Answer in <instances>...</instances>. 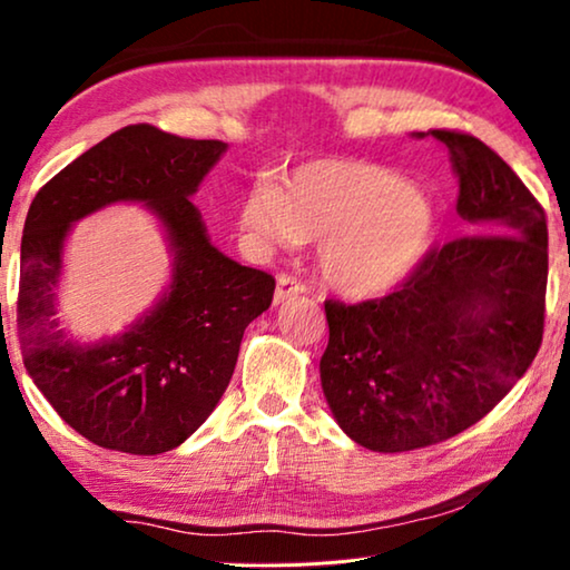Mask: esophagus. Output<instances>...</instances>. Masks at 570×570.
<instances>
[{"mask_svg":"<svg viewBox=\"0 0 570 570\" xmlns=\"http://www.w3.org/2000/svg\"><path fill=\"white\" fill-rule=\"evenodd\" d=\"M306 292V286L304 284H298L294 276H288V274H282L276 278V292H274V304L278 306V304H284L286 298H294V296H298V294H304Z\"/></svg>","mask_w":570,"mask_h":570,"instance_id":"34e87169","label":"esophagus"}]
</instances>
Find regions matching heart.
<instances>
[{"instance_id":"heart-1","label":"heart","mask_w":570,"mask_h":570,"mask_svg":"<svg viewBox=\"0 0 570 570\" xmlns=\"http://www.w3.org/2000/svg\"><path fill=\"white\" fill-rule=\"evenodd\" d=\"M268 248L320 244V268L350 298L390 294L422 264L438 234V208L382 166L350 158L308 160L278 186L248 193L238 214Z\"/></svg>"}]
</instances>
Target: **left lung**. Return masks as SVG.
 <instances>
[{
  "instance_id": "obj_1",
  "label": "left lung",
  "mask_w": 570,
  "mask_h": 570,
  "mask_svg": "<svg viewBox=\"0 0 570 570\" xmlns=\"http://www.w3.org/2000/svg\"><path fill=\"white\" fill-rule=\"evenodd\" d=\"M430 132L450 153L468 236L432 248L390 296L324 304V397L346 435L374 452L460 435L513 390L543 342V208L485 142Z\"/></svg>"
}]
</instances>
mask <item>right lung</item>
<instances>
[{
    "label": "right lung",
    "instance_id": "right-lung-1",
    "mask_svg": "<svg viewBox=\"0 0 570 570\" xmlns=\"http://www.w3.org/2000/svg\"><path fill=\"white\" fill-rule=\"evenodd\" d=\"M226 148L128 125L32 200L17 298L22 360L55 412L95 445L160 455L186 442L224 397L246 326L272 306L274 276L220 254L190 200ZM112 203H140L157 216L174 256L171 284L122 335L82 343L56 320L63 240L72 223Z\"/></svg>",
    "mask_w": 570,
    "mask_h": 570
}]
</instances>
